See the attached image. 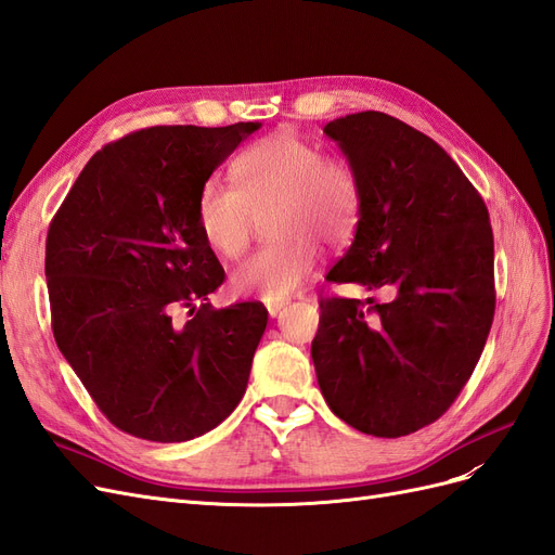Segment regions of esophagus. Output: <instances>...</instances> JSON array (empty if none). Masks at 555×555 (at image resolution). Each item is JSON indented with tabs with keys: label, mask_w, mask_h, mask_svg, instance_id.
<instances>
[{
	"label": "esophagus",
	"mask_w": 555,
	"mask_h": 555,
	"mask_svg": "<svg viewBox=\"0 0 555 555\" xmlns=\"http://www.w3.org/2000/svg\"><path fill=\"white\" fill-rule=\"evenodd\" d=\"M268 314L280 317L282 314V306H268Z\"/></svg>",
	"instance_id": "1"
}]
</instances>
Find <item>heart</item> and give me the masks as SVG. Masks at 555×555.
<instances>
[{"instance_id":"1","label":"heart","mask_w":555,"mask_h":555,"mask_svg":"<svg viewBox=\"0 0 555 555\" xmlns=\"http://www.w3.org/2000/svg\"><path fill=\"white\" fill-rule=\"evenodd\" d=\"M227 184L208 180L196 196L201 238L222 259L241 257L266 210L275 236L231 273V287L284 304L314 275L319 245L345 247L359 229L363 182L354 164L292 131H275L231 159Z\"/></svg>"}]
</instances>
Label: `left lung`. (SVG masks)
I'll return each instance as SVG.
<instances>
[{
    "mask_svg": "<svg viewBox=\"0 0 555 555\" xmlns=\"http://www.w3.org/2000/svg\"><path fill=\"white\" fill-rule=\"evenodd\" d=\"M363 182V210L331 282L389 292V304L331 296L312 340L335 416L402 438L451 408L495 314L493 231L483 198L426 133L379 111L324 127Z\"/></svg>",
    "mask_w": 555,
    "mask_h": 555,
    "instance_id": "obj_1",
    "label": "left lung"
}]
</instances>
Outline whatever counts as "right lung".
<instances>
[{"label":"right lung","instance_id":"right-lung-1","mask_svg":"<svg viewBox=\"0 0 555 555\" xmlns=\"http://www.w3.org/2000/svg\"><path fill=\"white\" fill-rule=\"evenodd\" d=\"M259 127L127 133L86 164L48 227L55 343L96 408L133 438L194 440L247 389L268 312L249 300L206 304L224 268L201 238L194 208L212 171Z\"/></svg>","mask_w":555,"mask_h":555}]
</instances>
